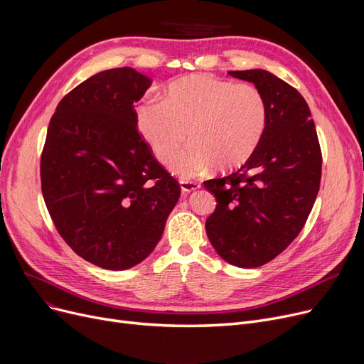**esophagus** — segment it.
<instances>
[{
    "label": "esophagus",
    "mask_w": 364,
    "mask_h": 364,
    "mask_svg": "<svg viewBox=\"0 0 364 364\" xmlns=\"http://www.w3.org/2000/svg\"><path fill=\"white\" fill-rule=\"evenodd\" d=\"M180 187H181L183 195H187V193H192V192H195V190H198V188L200 187V184L196 183V181L181 180V181H180Z\"/></svg>",
    "instance_id": "esophagus-1"
}]
</instances>
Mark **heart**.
Returning a JSON list of instances; mask_svg holds the SVG:
<instances>
[{
	"mask_svg": "<svg viewBox=\"0 0 364 364\" xmlns=\"http://www.w3.org/2000/svg\"><path fill=\"white\" fill-rule=\"evenodd\" d=\"M269 114L258 87L193 73L169 84L164 100L144 102L137 129L162 165L174 162L188 139L192 147L172 172L190 178L214 166L232 171L245 165L265 136Z\"/></svg>",
	"mask_w": 364,
	"mask_h": 364,
	"instance_id": "heart-1",
	"label": "heart"
}]
</instances>
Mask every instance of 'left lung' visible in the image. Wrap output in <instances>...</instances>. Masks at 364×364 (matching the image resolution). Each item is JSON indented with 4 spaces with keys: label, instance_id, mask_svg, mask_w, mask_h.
Returning <instances> with one entry per match:
<instances>
[{
    "label": "left lung",
    "instance_id": "obj_1",
    "mask_svg": "<svg viewBox=\"0 0 364 364\" xmlns=\"http://www.w3.org/2000/svg\"><path fill=\"white\" fill-rule=\"evenodd\" d=\"M228 75L264 92L269 125L240 169L203 183L217 199L205 228L224 261L252 269L274 259L302 230L318 193L321 150L310 107L294 87L264 69Z\"/></svg>",
    "mask_w": 364,
    "mask_h": 364
}]
</instances>
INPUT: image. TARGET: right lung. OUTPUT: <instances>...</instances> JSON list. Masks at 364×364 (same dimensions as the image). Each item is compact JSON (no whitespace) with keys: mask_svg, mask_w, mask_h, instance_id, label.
<instances>
[{"mask_svg":"<svg viewBox=\"0 0 364 364\" xmlns=\"http://www.w3.org/2000/svg\"><path fill=\"white\" fill-rule=\"evenodd\" d=\"M151 80L132 68L92 75L57 105L41 156V188L65 242L85 261L127 270L162 237L180 184L137 131Z\"/></svg>","mask_w":364,"mask_h":364,"instance_id":"add662e5","label":"right lung"}]
</instances>
